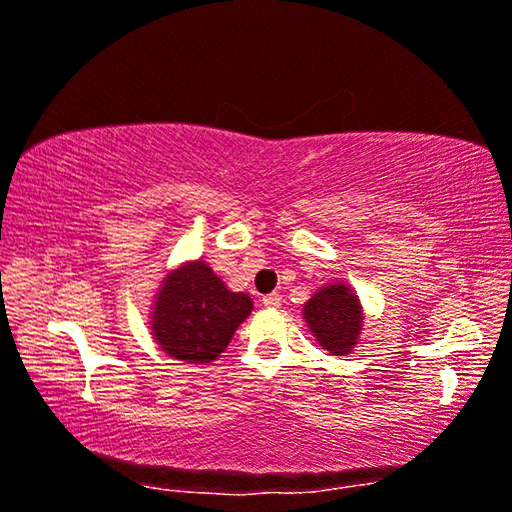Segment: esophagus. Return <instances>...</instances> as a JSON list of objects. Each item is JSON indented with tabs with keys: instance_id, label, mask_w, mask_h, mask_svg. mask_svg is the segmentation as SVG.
<instances>
[{
	"instance_id": "34e87169",
	"label": "esophagus",
	"mask_w": 512,
	"mask_h": 512,
	"mask_svg": "<svg viewBox=\"0 0 512 512\" xmlns=\"http://www.w3.org/2000/svg\"><path fill=\"white\" fill-rule=\"evenodd\" d=\"M262 305H264V307H271V310H275V307L282 305V296H280V294L264 296V298H262Z\"/></svg>"
}]
</instances>
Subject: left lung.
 Wrapping results in <instances>:
<instances>
[{"mask_svg":"<svg viewBox=\"0 0 512 512\" xmlns=\"http://www.w3.org/2000/svg\"><path fill=\"white\" fill-rule=\"evenodd\" d=\"M303 319L316 344L332 355H348L358 346L364 310L355 289L344 280L328 282L303 305Z\"/></svg>","mask_w":512,"mask_h":512,"instance_id":"obj_1","label":"left lung"}]
</instances>
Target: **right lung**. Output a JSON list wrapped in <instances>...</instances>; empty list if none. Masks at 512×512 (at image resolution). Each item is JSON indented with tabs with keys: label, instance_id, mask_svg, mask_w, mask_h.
I'll list each match as a JSON object with an SVG mask.
<instances>
[{
	"label": "right lung",
	"instance_id": "add662e5",
	"mask_svg": "<svg viewBox=\"0 0 512 512\" xmlns=\"http://www.w3.org/2000/svg\"><path fill=\"white\" fill-rule=\"evenodd\" d=\"M150 310V335L161 351L186 364H209L253 312V298L227 289L205 259H191L166 273Z\"/></svg>",
	"mask_w": 512,
	"mask_h": 512
}]
</instances>
